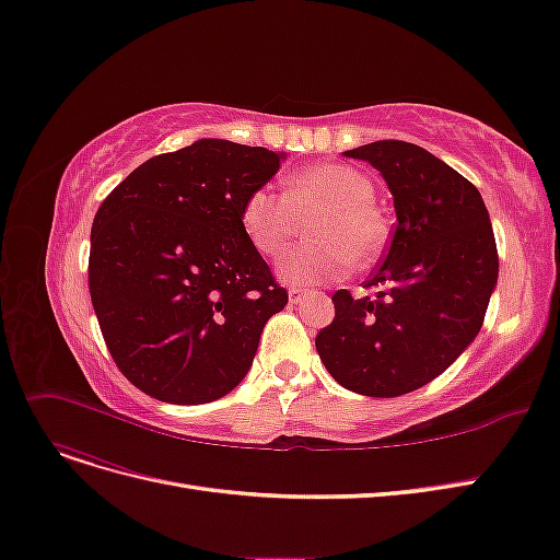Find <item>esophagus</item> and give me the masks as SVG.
<instances>
[{
    "label": "esophagus",
    "mask_w": 560,
    "mask_h": 560,
    "mask_svg": "<svg viewBox=\"0 0 560 560\" xmlns=\"http://www.w3.org/2000/svg\"><path fill=\"white\" fill-rule=\"evenodd\" d=\"M305 299V289L289 287V303H301Z\"/></svg>",
    "instance_id": "1"
}]
</instances>
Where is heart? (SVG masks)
Masks as SVG:
<instances>
[{"label":"heart","instance_id":"1","mask_svg":"<svg viewBox=\"0 0 560 560\" xmlns=\"http://www.w3.org/2000/svg\"><path fill=\"white\" fill-rule=\"evenodd\" d=\"M375 185L365 173L345 164H317L284 178V191L271 187L249 191L241 224L249 243L264 257H278L284 247L307 234L280 261V276L294 284L340 280L352 264L369 266L389 238V224L375 208Z\"/></svg>","mask_w":560,"mask_h":560}]
</instances>
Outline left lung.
Here are the masks:
<instances>
[{"mask_svg": "<svg viewBox=\"0 0 560 560\" xmlns=\"http://www.w3.org/2000/svg\"><path fill=\"white\" fill-rule=\"evenodd\" d=\"M373 164L394 195L396 224L365 280L375 296L334 294L315 345L345 389L394 398L435 380L475 340L498 282V249L477 187L429 150L375 141L345 152Z\"/></svg>", "mask_w": 560, "mask_h": 560, "instance_id": "obj_1", "label": "left lung"}]
</instances>
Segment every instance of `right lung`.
<instances>
[{"mask_svg": "<svg viewBox=\"0 0 560 560\" xmlns=\"http://www.w3.org/2000/svg\"><path fill=\"white\" fill-rule=\"evenodd\" d=\"M282 158L201 139L133 168L96 210L92 305L115 365L143 394L208 402L253 365L287 289L245 236L241 210Z\"/></svg>", "mask_w": 560, "mask_h": 560, "instance_id": "add662e5", "label": "right lung"}]
</instances>
